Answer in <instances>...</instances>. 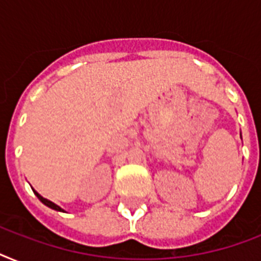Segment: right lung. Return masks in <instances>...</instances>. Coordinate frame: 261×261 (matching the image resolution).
I'll list each match as a JSON object with an SVG mask.
<instances>
[{
	"label": "right lung",
	"mask_w": 261,
	"mask_h": 261,
	"mask_svg": "<svg viewBox=\"0 0 261 261\" xmlns=\"http://www.w3.org/2000/svg\"><path fill=\"white\" fill-rule=\"evenodd\" d=\"M34 192H35V195H36V196H38L39 200H40V202H42V203H44V204H46V206H48V207H50V208H53V210L63 211L62 208H61V207L58 206V204H55V203H53V202H51V200H48V199L43 198L42 195H39L38 192H36V191H35V190H34Z\"/></svg>",
	"instance_id": "1"
}]
</instances>
